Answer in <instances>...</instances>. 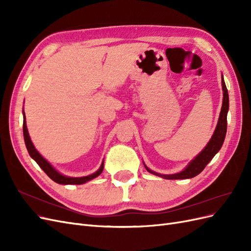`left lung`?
I'll list each match as a JSON object with an SVG mask.
<instances>
[{
  "mask_svg": "<svg viewBox=\"0 0 251 251\" xmlns=\"http://www.w3.org/2000/svg\"><path fill=\"white\" fill-rule=\"evenodd\" d=\"M222 90H223V101H222L221 112H220V116L218 119L216 130L214 134H212L210 140L206 144V147H205L200 153L186 165V168L183 171H181L179 173L171 174V175L159 174L150 170L143 162L144 168H146L148 172H150L153 175H156L158 177H161L163 179L177 180V179L194 178L205 169V166L208 164V162L215 157V155L220 151V149L222 148V144L224 142L226 131H227V113H228V110H229V97H228V92H227L224 78H223V74H222Z\"/></svg>",
  "mask_w": 251,
  "mask_h": 251,
  "instance_id": "left-lung-1",
  "label": "left lung"
}]
</instances>
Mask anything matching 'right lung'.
Segmentation results:
<instances>
[{"label":"right lung","mask_w":251,"mask_h":251,"mask_svg":"<svg viewBox=\"0 0 251 251\" xmlns=\"http://www.w3.org/2000/svg\"><path fill=\"white\" fill-rule=\"evenodd\" d=\"M23 118H24V121H23V134H24V140H25V144L28 153L31 157L33 160L40 165V168L48 175V177L50 179H52L54 182L58 184H83L86 183L88 181H91L92 179L96 178L100 176V175L102 173L103 171V160L101 162L100 168L98 169L95 173L88 175V176H83V177H69V176H65V175L60 174L57 170H55L53 168V165L51 163H49L46 159H45L37 150L35 149V147L33 146V143L31 141V138H30L29 133H28V128L26 126V116H25V112L23 110Z\"/></svg>","instance_id":"right-lung-1"}]
</instances>
